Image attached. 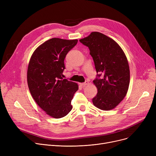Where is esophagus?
Listing matches in <instances>:
<instances>
[{
    "mask_svg": "<svg viewBox=\"0 0 156 156\" xmlns=\"http://www.w3.org/2000/svg\"><path fill=\"white\" fill-rule=\"evenodd\" d=\"M80 85H81V86H83V87H85L86 85H88V81H85L84 83H80Z\"/></svg>",
    "mask_w": 156,
    "mask_h": 156,
    "instance_id": "1",
    "label": "esophagus"
}]
</instances>
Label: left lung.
I'll return each instance as SVG.
<instances>
[{
    "label": "left lung",
    "instance_id": "obj_1",
    "mask_svg": "<svg viewBox=\"0 0 156 156\" xmlns=\"http://www.w3.org/2000/svg\"><path fill=\"white\" fill-rule=\"evenodd\" d=\"M80 42L88 47L97 73L93 82L98 92L93 104L101 110L112 109L128 90L130 76L126 57L115 41L99 32H92Z\"/></svg>",
    "mask_w": 156,
    "mask_h": 156
}]
</instances>
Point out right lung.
<instances>
[{
	"label": "right lung",
	"mask_w": 156,
	"mask_h": 156,
	"mask_svg": "<svg viewBox=\"0 0 156 156\" xmlns=\"http://www.w3.org/2000/svg\"><path fill=\"white\" fill-rule=\"evenodd\" d=\"M78 40L53 38L40 45L32 54L27 71L31 96L48 115L61 118L71 111L77 83L63 79L64 59Z\"/></svg>",
	"instance_id": "obj_1"
}]
</instances>
